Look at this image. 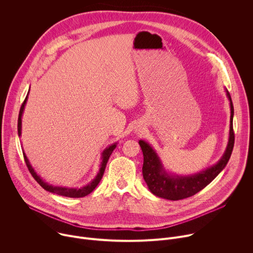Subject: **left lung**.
<instances>
[{"mask_svg":"<svg viewBox=\"0 0 253 253\" xmlns=\"http://www.w3.org/2000/svg\"><path fill=\"white\" fill-rule=\"evenodd\" d=\"M225 93L230 106L229 136L223 155L214 165L202 171L188 175L171 173L165 168L160 156L150 144L144 140H139V145L144 157L142 167L143 178L152 194L168 200H180L190 197L206 187L224 169L234 146V133L232 126L234 109L227 89H225Z\"/></svg>","mask_w":253,"mask_h":253,"instance_id":"1","label":"left lung"}]
</instances>
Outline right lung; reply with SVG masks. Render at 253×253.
<instances>
[{"label": "right lung", "mask_w": 253, "mask_h": 253, "mask_svg": "<svg viewBox=\"0 0 253 253\" xmlns=\"http://www.w3.org/2000/svg\"><path fill=\"white\" fill-rule=\"evenodd\" d=\"M29 91H30V89H29ZM29 91H28V94L26 96V99H25L24 103L21 106V109H20V112H19V118H18V135H19V137H21V135H22V116H23V113H24V110H25V106H26L27 100H28ZM116 146H117V142L111 144V145L106 147L103 150V152L101 154L100 168H99V171H98L97 175L95 176V178L93 180H91V181L87 185H84L82 187H66V186H55V185L49 184L48 182L45 181V180L42 179V177L40 175L37 174V172L35 171V169L31 165L28 157L26 156L25 152H23V155H24V159H25V162L27 164V167H28L30 173L35 178L36 181H37L46 191H49V192H52L54 194H58V195H61V196H66V197H71V198H79V197L87 196L88 194H90L97 187V185L99 184V182L101 181V179L103 177L107 162H108V160H109V157L112 154L113 150L116 148Z\"/></svg>", "instance_id": "right-lung-1"}]
</instances>
